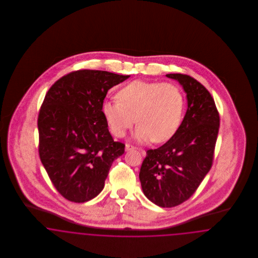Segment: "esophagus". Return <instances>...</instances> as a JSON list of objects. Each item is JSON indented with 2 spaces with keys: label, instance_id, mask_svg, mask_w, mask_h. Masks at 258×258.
Returning a JSON list of instances; mask_svg holds the SVG:
<instances>
[{
  "label": "esophagus",
  "instance_id": "obj_1",
  "mask_svg": "<svg viewBox=\"0 0 258 258\" xmlns=\"http://www.w3.org/2000/svg\"><path fill=\"white\" fill-rule=\"evenodd\" d=\"M137 148H135V146H133V145H130V144H125V151H133V150H136ZM141 154H145V151H143V150H141Z\"/></svg>",
  "mask_w": 258,
  "mask_h": 258
}]
</instances>
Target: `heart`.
Wrapping results in <instances>:
<instances>
[{
    "instance_id": "1",
    "label": "heart",
    "mask_w": 258,
    "mask_h": 258,
    "mask_svg": "<svg viewBox=\"0 0 258 258\" xmlns=\"http://www.w3.org/2000/svg\"><path fill=\"white\" fill-rule=\"evenodd\" d=\"M117 98L102 104L103 117L117 137L124 136L136 121V141L163 143L171 139L183 121L184 95L174 83L135 80L123 86Z\"/></svg>"
}]
</instances>
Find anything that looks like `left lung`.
Wrapping results in <instances>:
<instances>
[{"label": "left lung", "instance_id": "1", "mask_svg": "<svg viewBox=\"0 0 258 258\" xmlns=\"http://www.w3.org/2000/svg\"><path fill=\"white\" fill-rule=\"evenodd\" d=\"M183 87L187 109L178 132L165 144L148 150L139 179L150 201L162 208L191 197L211 169L220 116L208 90L189 75L166 74Z\"/></svg>", "mask_w": 258, "mask_h": 258}]
</instances>
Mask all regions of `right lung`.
<instances>
[{"mask_svg":"<svg viewBox=\"0 0 258 258\" xmlns=\"http://www.w3.org/2000/svg\"><path fill=\"white\" fill-rule=\"evenodd\" d=\"M104 71L82 70L62 76L47 92L37 127L40 160L66 199L83 203L104 187L113 161L124 153L102 114L108 90L127 79Z\"/></svg>","mask_w":258,"mask_h":258,"instance_id":"add662e5","label":"right lung"}]
</instances>
